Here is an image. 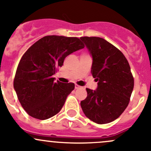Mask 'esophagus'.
I'll use <instances>...</instances> for the list:
<instances>
[{
  "label": "esophagus",
  "instance_id": "1",
  "mask_svg": "<svg viewBox=\"0 0 151 151\" xmlns=\"http://www.w3.org/2000/svg\"><path fill=\"white\" fill-rule=\"evenodd\" d=\"M81 88V86H78V85L76 84V86H75L76 89H78V88Z\"/></svg>",
  "mask_w": 151,
  "mask_h": 151
}]
</instances>
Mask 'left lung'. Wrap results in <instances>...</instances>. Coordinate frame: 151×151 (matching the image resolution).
Listing matches in <instances>:
<instances>
[{"mask_svg":"<svg viewBox=\"0 0 151 151\" xmlns=\"http://www.w3.org/2000/svg\"><path fill=\"white\" fill-rule=\"evenodd\" d=\"M92 57L91 74L96 90L86 88L81 102L85 116L99 124L116 120L128 106L134 88L129 64L119 49L99 37H81Z\"/></svg>","mask_w":151,"mask_h":151,"instance_id":"obj_1","label":"left lung"}]
</instances>
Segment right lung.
I'll use <instances>...</instances> for the list:
<instances>
[{"label": "right lung", "instance_id": "1", "mask_svg": "<svg viewBox=\"0 0 151 151\" xmlns=\"http://www.w3.org/2000/svg\"><path fill=\"white\" fill-rule=\"evenodd\" d=\"M83 48V43L76 37L47 35L23 54L15 74L14 88L29 116L46 120L61 110L75 84L54 82L53 75L63 66L67 56Z\"/></svg>", "mask_w": 151, "mask_h": 151}]
</instances>
